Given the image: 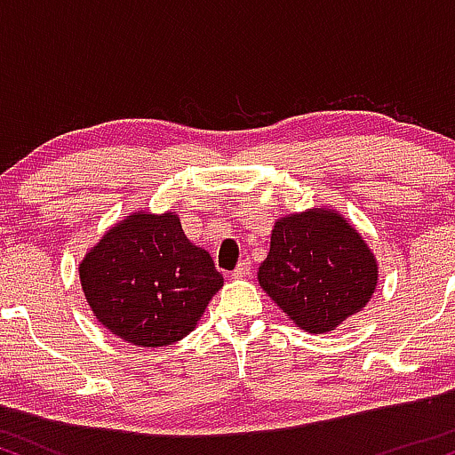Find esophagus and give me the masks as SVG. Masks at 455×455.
<instances>
[{"instance_id": "obj_1", "label": "esophagus", "mask_w": 455, "mask_h": 455, "mask_svg": "<svg viewBox=\"0 0 455 455\" xmlns=\"http://www.w3.org/2000/svg\"><path fill=\"white\" fill-rule=\"evenodd\" d=\"M250 274H252V263H250V260L245 259V260H242V263L237 265V267H235V271H233V278L243 280V278H248Z\"/></svg>"}]
</instances>
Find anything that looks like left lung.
Instances as JSON below:
<instances>
[{"instance_id":"left-lung-1","label":"left lung","mask_w":455,"mask_h":455,"mask_svg":"<svg viewBox=\"0 0 455 455\" xmlns=\"http://www.w3.org/2000/svg\"><path fill=\"white\" fill-rule=\"evenodd\" d=\"M379 267L363 237L340 213L310 210L280 218L259 284L297 327L333 331L377 289Z\"/></svg>"}]
</instances>
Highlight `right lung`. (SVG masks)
<instances>
[{
  "mask_svg": "<svg viewBox=\"0 0 455 455\" xmlns=\"http://www.w3.org/2000/svg\"><path fill=\"white\" fill-rule=\"evenodd\" d=\"M78 275L93 316L124 342L151 348L188 336L224 282L173 212L126 216L85 254Z\"/></svg>",
  "mask_w": 455,
  "mask_h": 455,
  "instance_id": "obj_1",
  "label": "right lung"
}]
</instances>
